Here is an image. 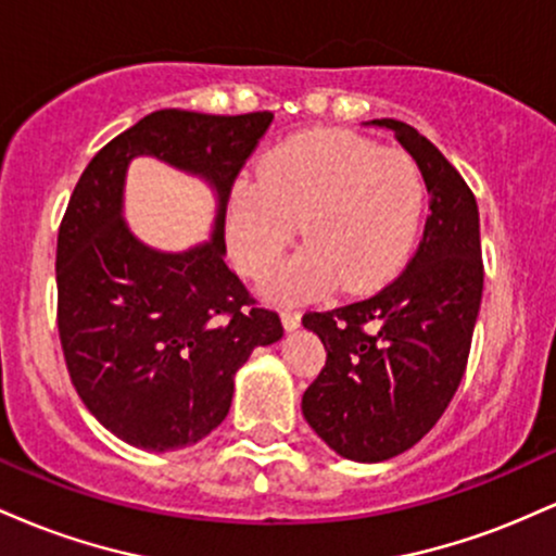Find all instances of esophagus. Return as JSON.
Instances as JSON below:
<instances>
[{
    "label": "esophagus",
    "instance_id": "34e87169",
    "mask_svg": "<svg viewBox=\"0 0 556 556\" xmlns=\"http://www.w3.org/2000/svg\"><path fill=\"white\" fill-rule=\"evenodd\" d=\"M279 316H282V327H285L287 331H295V329L300 327V314H298V311L285 308Z\"/></svg>",
    "mask_w": 556,
    "mask_h": 556
}]
</instances>
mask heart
I'll use <instances>...</instances> for the list:
<instances>
[{"label":"heart","mask_w":556,"mask_h":556,"mask_svg":"<svg viewBox=\"0 0 556 556\" xmlns=\"http://www.w3.org/2000/svg\"><path fill=\"white\" fill-rule=\"evenodd\" d=\"M410 156L342 130H308L261 156L258 177L229 190L227 242L248 277H264L295 238L305 245L264 282L277 303L379 290L402 269L424 216Z\"/></svg>","instance_id":"obj_1"}]
</instances>
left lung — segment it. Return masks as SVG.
<instances>
[{"instance_id":"1","label":"left lung","mask_w":556,"mask_h":556,"mask_svg":"<svg viewBox=\"0 0 556 556\" xmlns=\"http://www.w3.org/2000/svg\"><path fill=\"white\" fill-rule=\"evenodd\" d=\"M387 127L413 156L429 190L424 238L405 271L376 295L303 327L327 348V366L305 389L303 416L344 460L381 463L420 442L460 387L483 295L481 222L460 172L416 127Z\"/></svg>"}]
</instances>
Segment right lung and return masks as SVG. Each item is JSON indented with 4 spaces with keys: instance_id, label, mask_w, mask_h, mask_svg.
<instances>
[{
    "instance_id": "1",
    "label": "right lung",
    "mask_w": 556,
    "mask_h": 556,
    "mask_svg": "<svg viewBox=\"0 0 556 556\" xmlns=\"http://www.w3.org/2000/svg\"><path fill=\"white\" fill-rule=\"evenodd\" d=\"M271 112L159 110L119 132L75 185L56 238V327L80 400L104 429L149 452L201 442L232 405L235 374L282 340L225 264L229 190ZM151 155L215 193L213 238L159 252L124 222L129 162Z\"/></svg>"
}]
</instances>
